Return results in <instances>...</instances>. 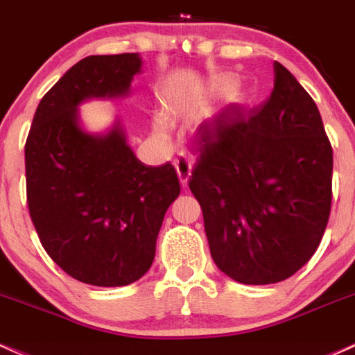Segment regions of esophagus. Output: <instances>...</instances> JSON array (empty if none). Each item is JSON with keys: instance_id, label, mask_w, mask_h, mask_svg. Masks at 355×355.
Here are the masks:
<instances>
[{"instance_id": "esophagus-1", "label": "esophagus", "mask_w": 355, "mask_h": 355, "mask_svg": "<svg viewBox=\"0 0 355 355\" xmlns=\"http://www.w3.org/2000/svg\"><path fill=\"white\" fill-rule=\"evenodd\" d=\"M175 168H177L178 178H180V184L185 187L187 184H189L190 173H192V163H190L189 158L182 155V157L175 158Z\"/></svg>"}]
</instances>
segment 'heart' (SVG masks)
Listing matches in <instances>:
<instances>
[{
    "mask_svg": "<svg viewBox=\"0 0 355 355\" xmlns=\"http://www.w3.org/2000/svg\"><path fill=\"white\" fill-rule=\"evenodd\" d=\"M158 133H159V135H162V130H159V128H158Z\"/></svg>",
    "mask_w": 355,
    "mask_h": 355,
    "instance_id": "b5f03b06",
    "label": "heart"
}]
</instances>
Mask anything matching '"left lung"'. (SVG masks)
<instances>
[{
  "label": "left lung",
  "instance_id": "1",
  "mask_svg": "<svg viewBox=\"0 0 355 355\" xmlns=\"http://www.w3.org/2000/svg\"><path fill=\"white\" fill-rule=\"evenodd\" d=\"M272 67L263 106L202 124L189 180L214 263L244 285L283 282L309 263L332 205L334 155L317 104L290 70Z\"/></svg>",
  "mask_w": 355,
  "mask_h": 355
}]
</instances>
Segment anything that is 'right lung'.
Returning a JSON list of instances; mask_svg holds the SVG:
<instances>
[{"mask_svg":"<svg viewBox=\"0 0 355 355\" xmlns=\"http://www.w3.org/2000/svg\"><path fill=\"white\" fill-rule=\"evenodd\" d=\"M138 53L91 55L42 97L25 145L26 202L46 254L72 278L124 286L150 270L163 217L180 193L170 163L146 166L119 119L84 131L77 106L130 94Z\"/></svg>","mask_w":355,"mask_h":355,"instance_id":"right-lung-1","label":"right lung"}]
</instances>
